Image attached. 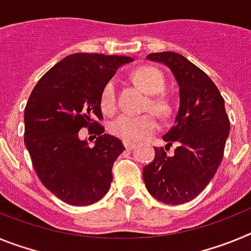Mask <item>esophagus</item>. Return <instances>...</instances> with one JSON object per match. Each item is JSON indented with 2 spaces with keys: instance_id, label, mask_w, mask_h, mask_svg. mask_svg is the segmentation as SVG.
Masks as SVG:
<instances>
[{
  "instance_id": "obj_1",
  "label": "esophagus",
  "mask_w": 251,
  "mask_h": 251,
  "mask_svg": "<svg viewBox=\"0 0 251 251\" xmlns=\"http://www.w3.org/2000/svg\"><path fill=\"white\" fill-rule=\"evenodd\" d=\"M124 147L127 148L128 151H132L136 148V145H134V143H130V142H124Z\"/></svg>"
}]
</instances>
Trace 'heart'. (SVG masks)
<instances>
[{
	"mask_svg": "<svg viewBox=\"0 0 251 251\" xmlns=\"http://www.w3.org/2000/svg\"><path fill=\"white\" fill-rule=\"evenodd\" d=\"M133 80L151 95L147 101V109H152L158 115H166L170 110L167 100L161 95L165 90L166 81L158 69L153 66H142L132 74ZM101 109L110 113L117 105V81L110 79L103 86L100 94ZM158 129V123L152 114L134 115L122 113L109 123V132L117 138L126 142H138L151 136Z\"/></svg>",
	"mask_w": 251,
	"mask_h": 251,
	"instance_id": "1",
	"label": "heart"
}]
</instances>
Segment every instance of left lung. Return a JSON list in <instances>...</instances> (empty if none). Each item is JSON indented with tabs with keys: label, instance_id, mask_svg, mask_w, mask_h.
Instances as JSON below:
<instances>
[{
	"label": "left lung",
	"instance_id": "obj_1",
	"mask_svg": "<svg viewBox=\"0 0 251 251\" xmlns=\"http://www.w3.org/2000/svg\"><path fill=\"white\" fill-rule=\"evenodd\" d=\"M151 61L165 64L178 85L179 106L175 123L154 148V159L143 168L146 188L161 202L179 205L194 200L216 174L224 156L230 122L225 101L207 74L174 51L152 52ZM172 143L174 155L165 151Z\"/></svg>",
	"mask_w": 251,
	"mask_h": 251
}]
</instances>
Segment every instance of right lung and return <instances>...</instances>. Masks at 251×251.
<instances>
[{"label":"right lung","instance_id":"1","mask_svg":"<svg viewBox=\"0 0 251 251\" xmlns=\"http://www.w3.org/2000/svg\"><path fill=\"white\" fill-rule=\"evenodd\" d=\"M128 56L69 55L44 75L25 108V145L43 185L73 206L95 203L109 191L113 163L123 152L122 141L103 134L94 119L103 118V86ZM83 126L95 131L94 146L78 137Z\"/></svg>","mask_w":251,"mask_h":251}]
</instances>
